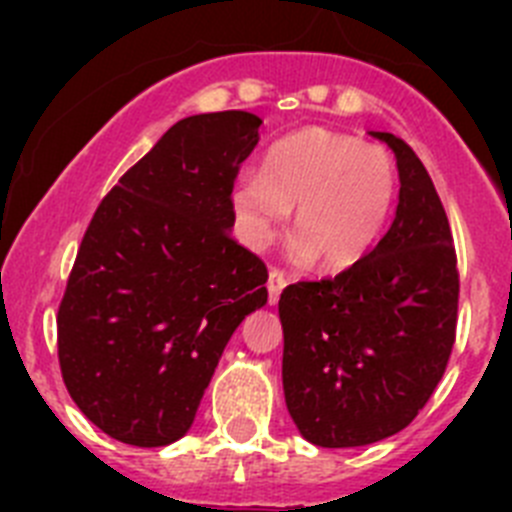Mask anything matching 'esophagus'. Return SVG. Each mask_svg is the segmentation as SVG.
Instances as JSON below:
<instances>
[{
  "instance_id": "esophagus-1",
  "label": "esophagus",
  "mask_w": 512,
  "mask_h": 512,
  "mask_svg": "<svg viewBox=\"0 0 512 512\" xmlns=\"http://www.w3.org/2000/svg\"><path fill=\"white\" fill-rule=\"evenodd\" d=\"M287 287V277H284V271L271 269L269 271V282H266V289H269V302L271 305H277L279 295H282V289Z\"/></svg>"
}]
</instances>
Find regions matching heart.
Here are the masks:
<instances>
[{"label":"heart","instance_id":"1","mask_svg":"<svg viewBox=\"0 0 512 512\" xmlns=\"http://www.w3.org/2000/svg\"><path fill=\"white\" fill-rule=\"evenodd\" d=\"M395 161L377 143L305 128L266 151L264 171H243L233 207L243 241L266 246L297 207L295 253L343 269L382 233L395 202Z\"/></svg>","mask_w":512,"mask_h":512}]
</instances>
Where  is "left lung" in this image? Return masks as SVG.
Returning <instances> with one entry per match:
<instances>
[{
	"mask_svg": "<svg viewBox=\"0 0 512 512\" xmlns=\"http://www.w3.org/2000/svg\"><path fill=\"white\" fill-rule=\"evenodd\" d=\"M395 151L400 202L382 241L354 266L279 297L287 410L323 449L395 436L431 400L456 341L459 269L449 217L413 148Z\"/></svg>",
	"mask_w": 512,
	"mask_h": 512,
	"instance_id": "8db88e82",
	"label": "left lung"
}]
</instances>
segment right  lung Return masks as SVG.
Returning a JSON list of instances; mask_svg holds the SVG:
<instances>
[{
    "label": "right lung",
    "instance_id": "add662e5",
    "mask_svg": "<svg viewBox=\"0 0 512 512\" xmlns=\"http://www.w3.org/2000/svg\"><path fill=\"white\" fill-rule=\"evenodd\" d=\"M259 125L241 110L179 120L81 238L58 305V364L71 400L117 441L182 438L233 330L266 302V264L230 235Z\"/></svg>",
    "mask_w": 512,
    "mask_h": 512
}]
</instances>
